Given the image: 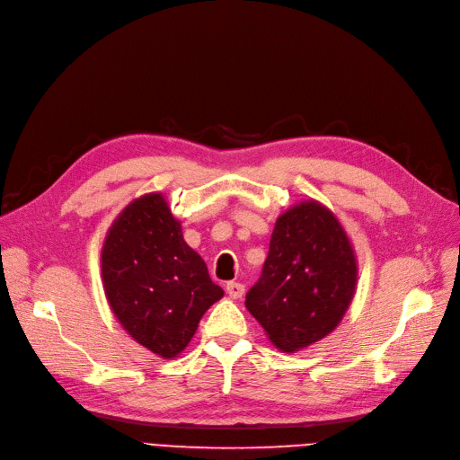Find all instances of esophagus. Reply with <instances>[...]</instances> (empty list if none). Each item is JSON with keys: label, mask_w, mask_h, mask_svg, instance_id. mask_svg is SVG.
Segmentation results:
<instances>
[{"label": "esophagus", "mask_w": 460, "mask_h": 460, "mask_svg": "<svg viewBox=\"0 0 460 460\" xmlns=\"http://www.w3.org/2000/svg\"><path fill=\"white\" fill-rule=\"evenodd\" d=\"M226 293L230 299H241L243 293H245V286H243L241 282H228L226 284Z\"/></svg>", "instance_id": "34e87169"}]
</instances>
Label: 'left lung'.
<instances>
[{
    "label": "left lung",
    "mask_w": 460,
    "mask_h": 460,
    "mask_svg": "<svg viewBox=\"0 0 460 460\" xmlns=\"http://www.w3.org/2000/svg\"><path fill=\"white\" fill-rule=\"evenodd\" d=\"M357 284L358 260L349 234L331 208L308 199L279 215L245 306L269 341L296 353L340 325Z\"/></svg>",
    "instance_id": "8db88e82"
}]
</instances>
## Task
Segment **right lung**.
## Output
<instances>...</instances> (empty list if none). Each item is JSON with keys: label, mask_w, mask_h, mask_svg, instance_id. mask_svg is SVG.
<instances>
[{"label": "right lung", "mask_w": 460, "mask_h": 460, "mask_svg": "<svg viewBox=\"0 0 460 460\" xmlns=\"http://www.w3.org/2000/svg\"><path fill=\"white\" fill-rule=\"evenodd\" d=\"M102 284L120 327L159 358H176L195 336L206 310L225 295L164 193L133 199L102 245Z\"/></svg>", "instance_id": "obj_1"}]
</instances>
